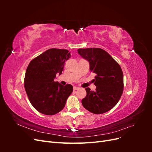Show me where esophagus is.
<instances>
[{
	"label": "esophagus",
	"instance_id": "obj_1",
	"mask_svg": "<svg viewBox=\"0 0 152 152\" xmlns=\"http://www.w3.org/2000/svg\"><path fill=\"white\" fill-rule=\"evenodd\" d=\"M80 88L79 87H76V86H75L74 87H73V89H74L75 91H77V90H79Z\"/></svg>",
	"mask_w": 152,
	"mask_h": 152
}]
</instances>
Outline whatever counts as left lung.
<instances>
[{
  "mask_svg": "<svg viewBox=\"0 0 152 152\" xmlns=\"http://www.w3.org/2000/svg\"><path fill=\"white\" fill-rule=\"evenodd\" d=\"M78 53L89 63L91 72L96 73V91L86 88L83 107L94 114L108 112L117 104L124 89V75L121 66L104 50L100 48L79 49Z\"/></svg>",
  "mask_w": 152,
  "mask_h": 152,
  "instance_id": "left-lung-1",
  "label": "left lung"
}]
</instances>
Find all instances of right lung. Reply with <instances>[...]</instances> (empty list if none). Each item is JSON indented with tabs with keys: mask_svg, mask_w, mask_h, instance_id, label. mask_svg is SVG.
I'll use <instances>...</instances> for the list:
<instances>
[{
	"mask_svg": "<svg viewBox=\"0 0 152 152\" xmlns=\"http://www.w3.org/2000/svg\"><path fill=\"white\" fill-rule=\"evenodd\" d=\"M70 53L66 49H50L32 59L26 68L24 86L31 105L40 113L53 115L63 109L73 91L71 84L54 82L61 75Z\"/></svg>",
	"mask_w": 152,
	"mask_h": 152,
	"instance_id": "1",
	"label": "right lung"
}]
</instances>
